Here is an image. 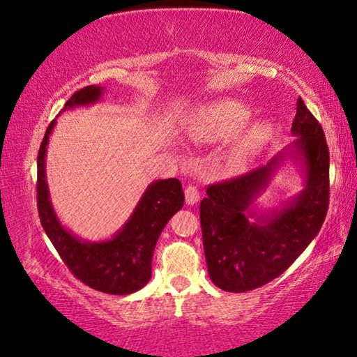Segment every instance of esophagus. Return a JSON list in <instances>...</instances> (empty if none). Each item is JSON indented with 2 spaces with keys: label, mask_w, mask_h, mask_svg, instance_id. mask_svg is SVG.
Segmentation results:
<instances>
[{
  "label": "esophagus",
  "mask_w": 357,
  "mask_h": 357,
  "mask_svg": "<svg viewBox=\"0 0 357 357\" xmlns=\"http://www.w3.org/2000/svg\"><path fill=\"white\" fill-rule=\"evenodd\" d=\"M200 200V194H199V189L195 188V185H188L185 188V204L188 205H195L197 202Z\"/></svg>",
  "instance_id": "esophagus-1"
}]
</instances>
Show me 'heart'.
<instances>
[{"label":"heart","instance_id":"1","mask_svg":"<svg viewBox=\"0 0 357 357\" xmlns=\"http://www.w3.org/2000/svg\"><path fill=\"white\" fill-rule=\"evenodd\" d=\"M252 119L248 105L238 100H220L206 107L195 110L184 121V130L195 141L215 142L236 135ZM271 128L266 123H257L243 132L231 151L234 165L245 163L253 157L266 141L269 139Z\"/></svg>","mask_w":357,"mask_h":357}]
</instances>
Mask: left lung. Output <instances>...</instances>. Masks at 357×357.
Instances as JSON below:
<instances>
[{
	"label": "left lung",
	"instance_id": "obj_1",
	"mask_svg": "<svg viewBox=\"0 0 357 357\" xmlns=\"http://www.w3.org/2000/svg\"><path fill=\"white\" fill-rule=\"evenodd\" d=\"M295 141L243 176L213 184L200 202V225L208 275L225 291L242 294L284 273L321 231L328 208V149L322 126L296 100ZM291 162L303 190L264 209L257 199L280 167Z\"/></svg>",
	"mask_w": 357,
	"mask_h": 357
}]
</instances>
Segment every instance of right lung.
Returning a JSON list of instances; mask_svg holds the SVG:
<instances>
[{
  "mask_svg": "<svg viewBox=\"0 0 357 357\" xmlns=\"http://www.w3.org/2000/svg\"><path fill=\"white\" fill-rule=\"evenodd\" d=\"M104 86L79 89L62 112L88 107L102 100ZM61 112V114H62ZM56 120L47 126L38 152V213L41 226L62 261L83 284L109 295H130L152 278V257L163 227L184 205L179 179H157L147 185L123 226L105 241H84L62 225L52 206L46 179V152Z\"/></svg>",
  "mask_w": 357,
  "mask_h": 357,
  "instance_id": "1",
  "label": "right lung"
}]
</instances>
